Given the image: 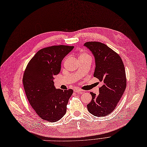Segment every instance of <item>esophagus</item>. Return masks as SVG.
<instances>
[{
  "instance_id": "34e87169",
  "label": "esophagus",
  "mask_w": 147,
  "mask_h": 147,
  "mask_svg": "<svg viewBox=\"0 0 147 147\" xmlns=\"http://www.w3.org/2000/svg\"><path fill=\"white\" fill-rule=\"evenodd\" d=\"M74 91L76 92H78L83 91V90H82L81 89H80V88H75L74 89Z\"/></svg>"
}]
</instances>
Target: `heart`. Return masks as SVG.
I'll return each mask as SVG.
<instances>
[{
	"instance_id": "heart-1",
	"label": "heart",
	"mask_w": 147,
	"mask_h": 147,
	"mask_svg": "<svg viewBox=\"0 0 147 147\" xmlns=\"http://www.w3.org/2000/svg\"><path fill=\"white\" fill-rule=\"evenodd\" d=\"M86 56H90V55L88 54V53H87L86 52H82L80 55V57H86Z\"/></svg>"
}]
</instances>
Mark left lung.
<instances>
[{
	"mask_svg": "<svg viewBox=\"0 0 147 147\" xmlns=\"http://www.w3.org/2000/svg\"><path fill=\"white\" fill-rule=\"evenodd\" d=\"M95 58L94 77L102 82L99 94L92 92L91 102L87 104L90 113L96 117H105L112 113L125 91L127 80L121 58L104 43L88 42L84 43Z\"/></svg>",
	"mask_w": 147,
	"mask_h": 147,
	"instance_id": "obj_1",
	"label": "left lung"
}]
</instances>
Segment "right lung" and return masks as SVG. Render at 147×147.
Returning <instances> with one entry per match:
<instances>
[{
	"label": "right lung",
	"instance_id": "add662e5",
	"mask_svg": "<svg viewBox=\"0 0 147 147\" xmlns=\"http://www.w3.org/2000/svg\"><path fill=\"white\" fill-rule=\"evenodd\" d=\"M74 46H53L38 51L24 72L23 83L26 97L42 119L56 122L65 114L72 89H56L54 77L61 70V63Z\"/></svg>",
	"mask_w": 147,
	"mask_h": 147
}]
</instances>
